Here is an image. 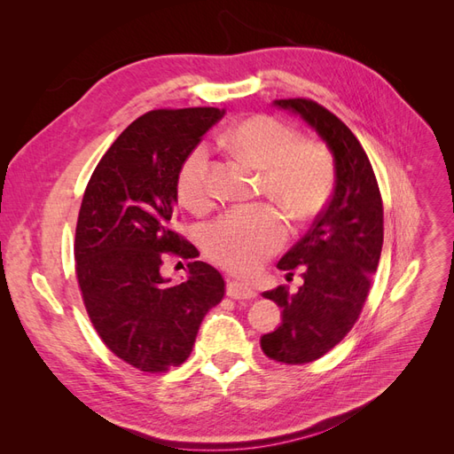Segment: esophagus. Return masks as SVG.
I'll return each instance as SVG.
<instances>
[{
  "label": "esophagus",
  "instance_id": "esophagus-1",
  "mask_svg": "<svg viewBox=\"0 0 454 454\" xmlns=\"http://www.w3.org/2000/svg\"><path fill=\"white\" fill-rule=\"evenodd\" d=\"M227 295L232 299H254L257 294L248 284L239 282V280H229L227 282Z\"/></svg>",
  "mask_w": 454,
  "mask_h": 454
}]
</instances>
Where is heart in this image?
<instances>
[{
  "instance_id": "1",
  "label": "heart",
  "mask_w": 454,
  "mask_h": 454,
  "mask_svg": "<svg viewBox=\"0 0 454 454\" xmlns=\"http://www.w3.org/2000/svg\"><path fill=\"white\" fill-rule=\"evenodd\" d=\"M232 153L261 172V195L277 202L295 223L309 222L332 197L335 160L322 142L299 140L295 129L270 115L240 121L225 136ZM177 199L200 212L210 202V151L197 145L176 176ZM287 239L282 214L269 204L229 210L202 229L206 254L232 272L250 274Z\"/></svg>"
}]
</instances>
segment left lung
Listing matches in <instances>:
<instances>
[{
  "label": "left lung",
  "mask_w": 454,
  "mask_h": 454,
  "mask_svg": "<svg viewBox=\"0 0 454 454\" xmlns=\"http://www.w3.org/2000/svg\"><path fill=\"white\" fill-rule=\"evenodd\" d=\"M274 106L307 121L335 160L332 200L277 265L287 280L301 270L303 286L263 294L282 309V324L261 337V348L274 362L301 365L339 345L360 318L382 250V199L362 144L337 115L309 98Z\"/></svg>",
  "instance_id": "left-lung-1"
}]
</instances>
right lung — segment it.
<instances>
[{
	"label": "right lung",
	"instance_id": "obj_1",
	"mask_svg": "<svg viewBox=\"0 0 454 454\" xmlns=\"http://www.w3.org/2000/svg\"><path fill=\"white\" fill-rule=\"evenodd\" d=\"M223 117L217 107L153 109L106 151L85 189L75 229V274L89 318L117 358L145 373L182 365L200 322L225 295L204 261L185 282L160 277L164 254L197 257L174 231L176 176L187 153Z\"/></svg>",
	"mask_w": 454,
	"mask_h": 454
}]
</instances>
